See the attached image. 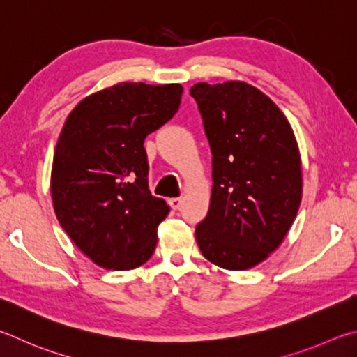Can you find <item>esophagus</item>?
<instances>
[{"label":"esophagus","mask_w":357,"mask_h":357,"mask_svg":"<svg viewBox=\"0 0 357 357\" xmlns=\"http://www.w3.org/2000/svg\"><path fill=\"white\" fill-rule=\"evenodd\" d=\"M182 197H172L169 199V205H171L172 210H178L180 207H182Z\"/></svg>","instance_id":"34e87169"}]
</instances>
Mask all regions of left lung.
Here are the masks:
<instances>
[{
	"label": "left lung",
	"instance_id": "left-lung-1",
	"mask_svg": "<svg viewBox=\"0 0 357 357\" xmlns=\"http://www.w3.org/2000/svg\"><path fill=\"white\" fill-rule=\"evenodd\" d=\"M190 92L213 155L197 245L211 264L248 270L282 243L296 218L303 177L295 135L273 100L251 84L197 83Z\"/></svg>",
	"mask_w": 357,
	"mask_h": 357
}]
</instances>
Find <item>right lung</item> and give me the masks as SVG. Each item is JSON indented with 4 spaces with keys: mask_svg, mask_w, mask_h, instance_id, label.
<instances>
[{
    "mask_svg": "<svg viewBox=\"0 0 357 357\" xmlns=\"http://www.w3.org/2000/svg\"><path fill=\"white\" fill-rule=\"evenodd\" d=\"M180 84L121 83L77 105L56 144L52 197L61 227L106 270H133L152 257L169 213L149 190L144 139L171 121Z\"/></svg>",
    "mask_w": 357,
    "mask_h": 357,
    "instance_id": "add662e5",
    "label": "right lung"
}]
</instances>
